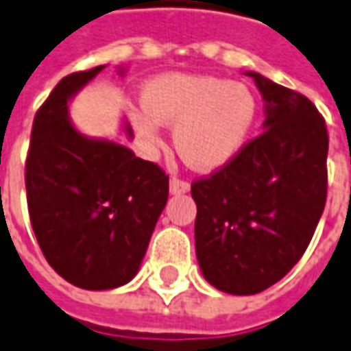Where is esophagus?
I'll list each match as a JSON object with an SVG mask.
<instances>
[{"instance_id":"1","label":"esophagus","mask_w":351,"mask_h":351,"mask_svg":"<svg viewBox=\"0 0 351 351\" xmlns=\"http://www.w3.org/2000/svg\"><path fill=\"white\" fill-rule=\"evenodd\" d=\"M169 192L173 193V195H180V193L190 192V184L184 182L180 178H171V182H169Z\"/></svg>"}]
</instances>
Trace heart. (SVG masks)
Listing matches in <instances>:
<instances>
[{"mask_svg": "<svg viewBox=\"0 0 351 351\" xmlns=\"http://www.w3.org/2000/svg\"><path fill=\"white\" fill-rule=\"evenodd\" d=\"M142 106L131 114L142 142L161 146V125H175L176 152L195 171L213 173L232 163L249 141L258 102L245 83L215 75L161 73L144 85Z\"/></svg>", "mask_w": 351, "mask_h": 351, "instance_id": "heart-1", "label": "heart"}]
</instances>
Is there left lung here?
<instances>
[{
  "label": "left lung",
  "instance_id": "left-lung-1",
  "mask_svg": "<svg viewBox=\"0 0 351 351\" xmlns=\"http://www.w3.org/2000/svg\"><path fill=\"white\" fill-rule=\"evenodd\" d=\"M264 133L209 178L192 184L195 254L228 295H256L287 276L312 241L327 201L325 119L304 95L258 72Z\"/></svg>",
  "mask_w": 351,
  "mask_h": 351
}]
</instances>
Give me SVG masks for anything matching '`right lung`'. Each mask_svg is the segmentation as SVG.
Listing matches in <instances>:
<instances>
[{
    "instance_id": "1",
    "label": "right lung",
    "mask_w": 351,
    "mask_h": 351,
    "mask_svg": "<svg viewBox=\"0 0 351 351\" xmlns=\"http://www.w3.org/2000/svg\"><path fill=\"white\" fill-rule=\"evenodd\" d=\"M104 68L70 73L56 85L36 114L26 159L39 247L60 278L87 291L116 289L138 274L169 197V176L156 163L80 133L70 119V100ZM123 131L133 138L127 121Z\"/></svg>"
}]
</instances>
